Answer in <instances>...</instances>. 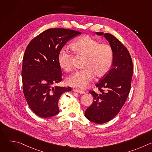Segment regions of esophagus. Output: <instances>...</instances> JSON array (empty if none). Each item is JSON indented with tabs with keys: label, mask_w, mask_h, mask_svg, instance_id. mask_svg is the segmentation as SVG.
Here are the masks:
<instances>
[{
	"label": "esophagus",
	"mask_w": 152,
	"mask_h": 152,
	"mask_svg": "<svg viewBox=\"0 0 152 152\" xmlns=\"http://www.w3.org/2000/svg\"><path fill=\"white\" fill-rule=\"evenodd\" d=\"M73 91H75V92H76V93H79V94H85V91H82V90H80L73 89Z\"/></svg>",
	"instance_id": "esophagus-1"
}]
</instances>
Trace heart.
Segmentation results:
<instances>
[{"instance_id":"heart-1","label":"heart","mask_w":152,"mask_h":152,"mask_svg":"<svg viewBox=\"0 0 152 152\" xmlns=\"http://www.w3.org/2000/svg\"><path fill=\"white\" fill-rule=\"evenodd\" d=\"M70 49L76 56H83L82 67L66 79L68 85L78 89L85 88L93 78L102 77L110 70L113 61L112 47L89 36L83 35L75 39ZM58 62L61 69L67 72L73 69V56L66 49H62L58 54Z\"/></svg>"}]
</instances>
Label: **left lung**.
Here are the masks:
<instances>
[{
	"label": "left lung",
	"instance_id": "1",
	"mask_svg": "<svg viewBox=\"0 0 152 152\" xmlns=\"http://www.w3.org/2000/svg\"><path fill=\"white\" fill-rule=\"evenodd\" d=\"M96 34L104 36L110 42L114 58L111 69L96 84L101 93L89 92L94 100L85 116L93 123L102 124L114 118L124 105L131 90L133 64L129 51L117 38L107 33Z\"/></svg>",
	"mask_w": 152,
	"mask_h": 152
}]
</instances>
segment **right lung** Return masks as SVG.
<instances>
[{
    "label": "right lung",
    "mask_w": 152,
    "mask_h": 152,
    "mask_svg": "<svg viewBox=\"0 0 152 152\" xmlns=\"http://www.w3.org/2000/svg\"><path fill=\"white\" fill-rule=\"evenodd\" d=\"M80 34L70 29H49L32 39L27 46L21 70L23 90L29 107L37 115L48 118L57 115L61 95L71 91L70 87L53 86L62 80L57 57L67 42Z\"/></svg>",
    "instance_id": "add662e5"
}]
</instances>
